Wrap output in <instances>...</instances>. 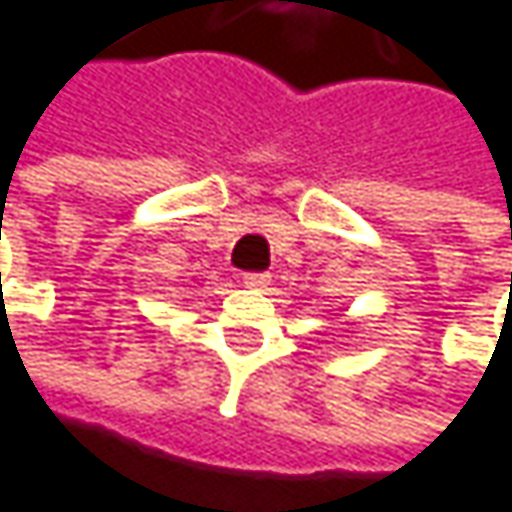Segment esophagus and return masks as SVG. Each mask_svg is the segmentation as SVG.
I'll return each mask as SVG.
<instances>
[{
	"label": "esophagus",
	"instance_id": "1",
	"mask_svg": "<svg viewBox=\"0 0 512 512\" xmlns=\"http://www.w3.org/2000/svg\"><path fill=\"white\" fill-rule=\"evenodd\" d=\"M243 284L252 287V290H266L269 287V275L266 272H249V275H243Z\"/></svg>",
	"mask_w": 512,
	"mask_h": 512
}]
</instances>
